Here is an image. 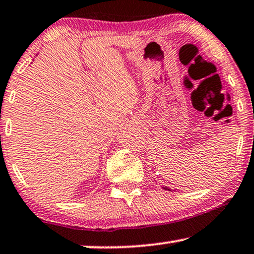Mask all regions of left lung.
I'll return each mask as SVG.
<instances>
[{
	"mask_svg": "<svg viewBox=\"0 0 254 254\" xmlns=\"http://www.w3.org/2000/svg\"><path fill=\"white\" fill-rule=\"evenodd\" d=\"M163 189H165V190H169V191H171V190H170V189L168 188V186H163Z\"/></svg>",
	"mask_w": 254,
	"mask_h": 254,
	"instance_id": "left-lung-1",
	"label": "left lung"
}]
</instances>
